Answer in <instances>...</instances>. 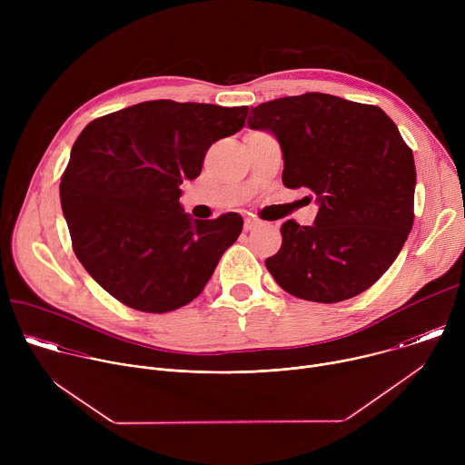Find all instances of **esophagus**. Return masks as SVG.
Listing matches in <instances>:
<instances>
[{"label":"esophagus","mask_w":465,"mask_h":465,"mask_svg":"<svg viewBox=\"0 0 465 465\" xmlns=\"http://www.w3.org/2000/svg\"><path fill=\"white\" fill-rule=\"evenodd\" d=\"M259 226V221L257 219H244V232H252Z\"/></svg>","instance_id":"esophagus-1"}]
</instances>
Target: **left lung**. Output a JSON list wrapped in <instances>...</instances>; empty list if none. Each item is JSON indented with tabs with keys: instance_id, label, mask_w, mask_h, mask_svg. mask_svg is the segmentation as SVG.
<instances>
[{
	"instance_id": "obj_1",
	"label": "left lung",
	"mask_w": 465,
	"mask_h": 465,
	"mask_svg": "<svg viewBox=\"0 0 465 465\" xmlns=\"http://www.w3.org/2000/svg\"><path fill=\"white\" fill-rule=\"evenodd\" d=\"M248 126L272 132L285 187L311 189L320 206L312 226H282V248L264 261L276 283L318 303L370 289L414 224L416 165L395 123L379 106L311 92L261 103Z\"/></svg>"
}]
</instances>
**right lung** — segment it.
Here are the masks:
<instances>
[{"label":"right lung","instance_id":"obj_1","mask_svg":"<svg viewBox=\"0 0 465 465\" xmlns=\"http://www.w3.org/2000/svg\"><path fill=\"white\" fill-rule=\"evenodd\" d=\"M248 106L147 101L92 121L60 182L74 252L115 300L143 312L187 305L242 230L239 213L198 221L180 183L244 126Z\"/></svg>","mask_w":465,"mask_h":465}]
</instances>
